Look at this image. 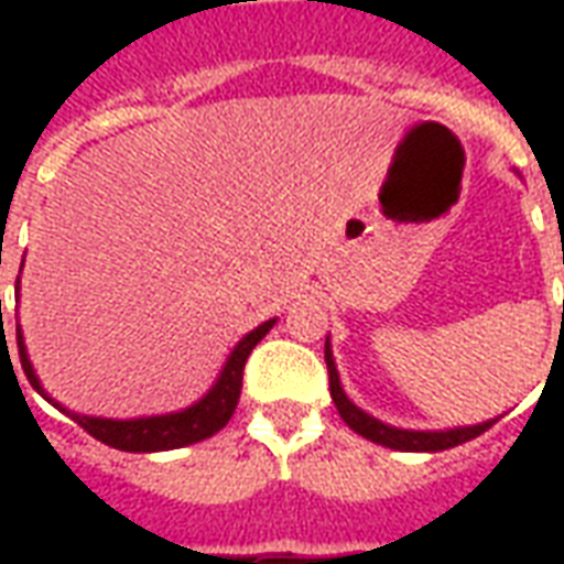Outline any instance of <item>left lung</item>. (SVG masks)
Listing matches in <instances>:
<instances>
[{
	"label": "left lung",
	"mask_w": 564,
	"mask_h": 564,
	"mask_svg": "<svg viewBox=\"0 0 564 564\" xmlns=\"http://www.w3.org/2000/svg\"><path fill=\"white\" fill-rule=\"evenodd\" d=\"M326 368H329V390H332V402L338 408V414L356 435L368 437L375 441L380 447L390 449H404V453H437V449H449L456 444H465L471 437L484 435L489 423H477V425H459V429H444V432H414V429H395V425H387L375 420L371 414H366L362 408H356L347 392L341 390V380H338V368H335V359H332V350L326 347Z\"/></svg>",
	"instance_id": "8db88e82"
}]
</instances>
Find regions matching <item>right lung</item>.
<instances>
[{"instance_id": "1", "label": "right lung", "mask_w": 564, "mask_h": 564, "mask_svg": "<svg viewBox=\"0 0 564 564\" xmlns=\"http://www.w3.org/2000/svg\"><path fill=\"white\" fill-rule=\"evenodd\" d=\"M0 323H2V299H0ZM274 326V319H265L262 326H257L253 332H247L241 341L235 344V350L226 359L220 378L210 387L196 404H189L184 411H174V414H160V416H139V420H105V416H87L75 414V411H66L63 404L54 402L47 392H44L42 380L35 378V368L30 362V354H26V344H23V332L18 326V350H20V366H23V375L30 380L35 390L42 392L47 402H54L63 414H68L75 423L90 432L96 441H102L108 447L127 449V453H160V449H177L186 447V444H196V441H205V437L217 435L223 425L229 423L235 414V404H238V395H241V378H245V362L250 350L257 347L265 332ZM8 344H2L6 350Z\"/></svg>"}]
</instances>
